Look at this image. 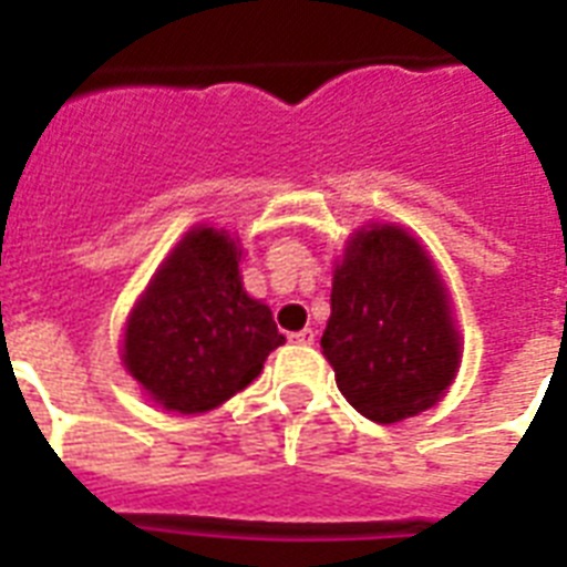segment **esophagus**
I'll return each instance as SVG.
<instances>
[{
    "instance_id": "1",
    "label": "esophagus",
    "mask_w": 567,
    "mask_h": 567,
    "mask_svg": "<svg viewBox=\"0 0 567 567\" xmlns=\"http://www.w3.org/2000/svg\"><path fill=\"white\" fill-rule=\"evenodd\" d=\"M293 344H315V329H300V332H293L291 336Z\"/></svg>"
}]
</instances>
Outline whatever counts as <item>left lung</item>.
<instances>
[{
	"label": "left lung",
	"mask_w": 567,
	"mask_h": 567,
	"mask_svg": "<svg viewBox=\"0 0 567 567\" xmlns=\"http://www.w3.org/2000/svg\"><path fill=\"white\" fill-rule=\"evenodd\" d=\"M320 347L347 403L377 423L412 417L447 394L462 341L447 288L409 231L373 223L350 238Z\"/></svg>",
	"instance_id": "obj_1"
}]
</instances>
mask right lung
<instances>
[{"instance_id":"right-lung-1","label":"right lung","mask_w":567,"mask_h":567,"mask_svg":"<svg viewBox=\"0 0 567 567\" xmlns=\"http://www.w3.org/2000/svg\"><path fill=\"white\" fill-rule=\"evenodd\" d=\"M238 261L229 231L196 226L128 315L123 364L167 412L217 409L285 344L270 309L244 291Z\"/></svg>"}]
</instances>
